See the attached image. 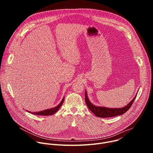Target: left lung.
<instances>
[{"mask_svg": "<svg viewBox=\"0 0 153 153\" xmlns=\"http://www.w3.org/2000/svg\"><path fill=\"white\" fill-rule=\"evenodd\" d=\"M137 93L135 96V97L133 98V99L131 101L128 105L126 106L122 107V108H107L105 106H96L93 105L91 101L89 100V98L88 97V95H87V92L85 90V102L86 103L87 106L90 110L92 113L95 114L96 117H102V118H106V117H114L119 115H122L126 113L130 107L131 106L134 99H136L137 96Z\"/></svg>", "mask_w": 153, "mask_h": 153, "instance_id": "8db88e82", "label": "left lung"}]
</instances>
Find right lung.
<instances>
[{
    "label": "right lung",
    "instance_id": "obj_1",
    "mask_svg": "<svg viewBox=\"0 0 153 153\" xmlns=\"http://www.w3.org/2000/svg\"><path fill=\"white\" fill-rule=\"evenodd\" d=\"M65 97H63L62 100V101L60 102V103L59 105H57L56 106L50 108V109H47V110H43L41 111H38V112H31L29 111H27V112L30 113H32L33 114H35V115H39V116H51L54 114V113H56L58 110L60 108V107L62 106V103H63Z\"/></svg>",
    "mask_w": 153,
    "mask_h": 153
}]
</instances>
